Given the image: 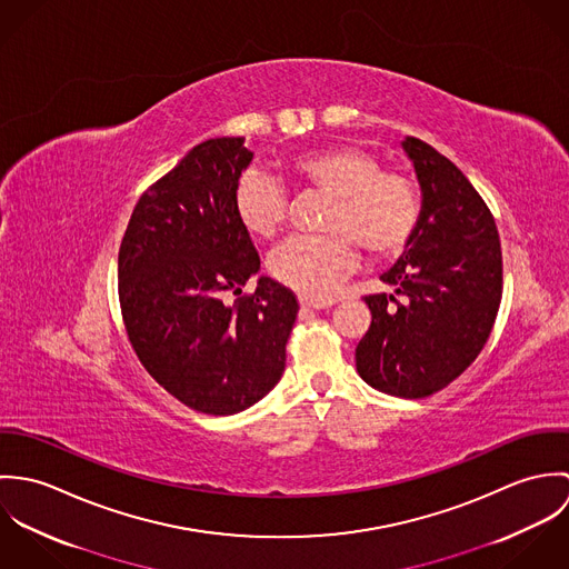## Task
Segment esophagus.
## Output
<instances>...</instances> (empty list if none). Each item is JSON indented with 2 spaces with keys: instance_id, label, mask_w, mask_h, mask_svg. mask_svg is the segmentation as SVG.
Segmentation results:
<instances>
[{
  "instance_id": "esophagus-1",
  "label": "esophagus",
  "mask_w": 569,
  "mask_h": 569,
  "mask_svg": "<svg viewBox=\"0 0 569 569\" xmlns=\"http://www.w3.org/2000/svg\"><path fill=\"white\" fill-rule=\"evenodd\" d=\"M300 307L302 311H320V309L332 307V300H302Z\"/></svg>"
}]
</instances>
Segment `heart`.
Returning a JSON list of instances; mask_svg holds the SVG:
<instances>
[{"mask_svg": "<svg viewBox=\"0 0 569 569\" xmlns=\"http://www.w3.org/2000/svg\"><path fill=\"white\" fill-rule=\"evenodd\" d=\"M287 174L300 188L328 197L320 237H296L269 258L271 276L309 300H326L355 267V247L370 256H395L406 249L422 214L416 181L386 170L379 158L359 147H328L293 158ZM232 210L253 239H273L287 219L282 186L249 170L237 181Z\"/></svg>", "mask_w": 569, "mask_h": 569, "instance_id": "1", "label": "heart"}]
</instances>
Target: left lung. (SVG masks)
Returning a JSON list of instances; mask_svg holds the SVG:
<instances>
[{"mask_svg": "<svg viewBox=\"0 0 569 569\" xmlns=\"http://www.w3.org/2000/svg\"><path fill=\"white\" fill-rule=\"evenodd\" d=\"M422 214L403 256L366 296L372 322L357 343L359 377L379 392L425 399L480 355L501 302V244L485 199L462 170L418 138L403 140Z\"/></svg>", "mask_w": 569, "mask_h": 569, "instance_id": "8db88e82", "label": "left lung"}]
</instances>
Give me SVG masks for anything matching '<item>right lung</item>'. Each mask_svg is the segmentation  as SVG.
Instances as JSON below:
<instances>
[{
	"label": "right lung",
	"instance_id": "add662e5",
	"mask_svg": "<svg viewBox=\"0 0 569 569\" xmlns=\"http://www.w3.org/2000/svg\"><path fill=\"white\" fill-rule=\"evenodd\" d=\"M244 138L197 144L136 203L118 253V296L147 372L183 406L230 416L258 403L284 372L298 318L293 291L258 278L260 258L232 210L253 153Z\"/></svg>",
	"mask_w": 569,
	"mask_h": 569
}]
</instances>
